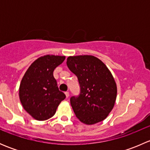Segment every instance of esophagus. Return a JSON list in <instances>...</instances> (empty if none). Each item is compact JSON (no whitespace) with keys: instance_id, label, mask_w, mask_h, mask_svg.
<instances>
[{"instance_id":"obj_1","label":"esophagus","mask_w":150,"mask_h":150,"mask_svg":"<svg viewBox=\"0 0 150 150\" xmlns=\"http://www.w3.org/2000/svg\"><path fill=\"white\" fill-rule=\"evenodd\" d=\"M65 95H66V97L68 98L69 96V93L68 91H66L65 92Z\"/></svg>"}]
</instances>
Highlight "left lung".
<instances>
[{
    "label": "left lung",
    "instance_id": "left-lung-1",
    "mask_svg": "<svg viewBox=\"0 0 150 150\" xmlns=\"http://www.w3.org/2000/svg\"><path fill=\"white\" fill-rule=\"evenodd\" d=\"M67 64L78 77L81 86L79 96L70 99L76 117L86 125L104 120L117 97V85L110 69L99 59L91 55L69 57Z\"/></svg>",
    "mask_w": 150,
    "mask_h": 150
}]
</instances>
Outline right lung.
<instances>
[{"label":"right lung","mask_w":150,"mask_h":150,"mask_svg":"<svg viewBox=\"0 0 150 150\" xmlns=\"http://www.w3.org/2000/svg\"><path fill=\"white\" fill-rule=\"evenodd\" d=\"M64 59V56L39 57L29 67L21 81L19 99L25 111L35 120H46L54 116L59 104L65 99L53 74Z\"/></svg>","instance_id":"right-lung-1"}]
</instances>
